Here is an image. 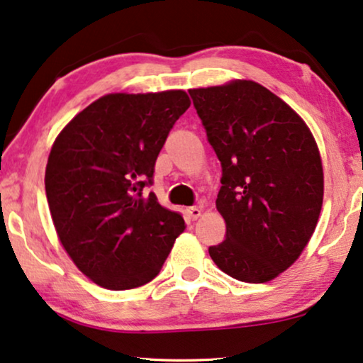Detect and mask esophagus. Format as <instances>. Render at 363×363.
<instances>
[{"label":"esophagus","instance_id":"1","mask_svg":"<svg viewBox=\"0 0 363 363\" xmlns=\"http://www.w3.org/2000/svg\"><path fill=\"white\" fill-rule=\"evenodd\" d=\"M186 213H187V217L191 218V220H197V218L201 217L202 211L199 207H189V208H186Z\"/></svg>","mask_w":363,"mask_h":363}]
</instances>
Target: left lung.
<instances>
[{"mask_svg":"<svg viewBox=\"0 0 363 363\" xmlns=\"http://www.w3.org/2000/svg\"><path fill=\"white\" fill-rule=\"evenodd\" d=\"M189 94L222 164L216 206L227 233L208 255L238 281H272L299 258L318 225V143L286 101L253 80Z\"/></svg>","mask_w":363,"mask_h":363,"instance_id":"left-lung-1","label":"left lung"}]
</instances>
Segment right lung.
Wrapping results in <instances>:
<instances>
[{
    "mask_svg": "<svg viewBox=\"0 0 363 363\" xmlns=\"http://www.w3.org/2000/svg\"><path fill=\"white\" fill-rule=\"evenodd\" d=\"M189 106L184 90L104 95L50 147L45 196L55 232L75 267L101 288L150 283L186 230L179 213L141 191Z\"/></svg>",
    "mask_w": 363,
    "mask_h": 363,
    "instance_id": "add662e5",
    "label": "right lung"
}]
</instances>
